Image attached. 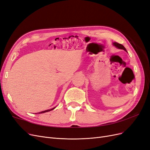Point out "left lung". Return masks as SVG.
I'll use <instances>...</instances> for the list:
<instances>
[{
    "instance_id": "obj_1",
    "label": "left lung",
    "mask_w": 150,
    "mask_h": 150,
    "mask_svg": "<svg viewBox=\"0 0 150 150\" xmlns=\"http://www.w3.org/2000/svg\"><path fill=\"white\" fill-rule=\"evenodd\" d=\"M113 45H114L115 46H116L117 48L121 49H123V50H125V51H126V49H125V47L123 46H122V44H119V43H117V42H113Z\"/></svg>"
}]
</instances>
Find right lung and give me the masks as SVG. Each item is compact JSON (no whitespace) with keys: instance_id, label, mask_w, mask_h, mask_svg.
<instances>
[{"instance_id":"1","label":"right lung","mask_w":150,"mask_h":150,"mask_svg":"<svg viewBox=\"0 0 150 150\" xmlns=\"http://www.w3.org/2000/svg\"><path fill=\"white\" fill-rule=\"evenodd\" d=\"M56 108V107H55ZM52 108V109H51V110H46V111H41V112H38L39 114H40V113H44V112H48V111H51V110H54V108Z\"/></svg>"}]
</instances>
